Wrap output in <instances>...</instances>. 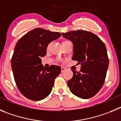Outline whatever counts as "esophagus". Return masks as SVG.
Instances as JSON below:
<instances>
[{
	"label": "esophagus",
	"instance_id": "1",
	"mask_svg": "<svg viewBox=\"0 0 121 121\" xmlns=\"http://www.w3.org/2000/svg\"><path fill=\"white\" fill-rule=\"evenodd\" d=\"M65 70H66V68H65V67H61V72H63Z\"/></svg>",
	"mask_w": 121,
	"mask_h": 121
}]
</instances>
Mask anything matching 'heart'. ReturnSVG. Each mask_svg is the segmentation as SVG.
<instances>
[{
    "label": "heart",
    "instance_id": "b5f03b06",
    "mask_svg": "<svg viewBox=\"0 0 121 121\" xmlns=\"http://www.w3.org/2000/svg\"><path fill=\"white\" fill-rule=\"evenodd\" d=\"M69 42V41H67V40H65V41H63V42H62V44H64V43H66V42ZM49 47H50V44H49L48 46V49L49 48Z\"/></svg>",
    "mask_w": 121,
    "mask_h": 121
}]
</instances>
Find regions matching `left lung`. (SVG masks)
I'll return each mask as SVG.
<instances>
[{
	"mask_svg": "<svg viewBox=\"0 0 121 121\" xmlns=\"http://www.w3.org/2000/svg\"><path fill=\"white\" fill-rule=\"evenodd\" d=\"M73 46L72 59L81 64L79 72L72 70L73 75L67 85L70 92L80 98L93 97L105 81L109 60L105 44L95 34L83 30L61 33Z\"/></svg>",
	"mask_w": 121,
	"mask_h": 121,
	"instance_id": "obj_1",
	"label": "left lung"
}]
</instances>
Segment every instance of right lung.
<instances>
[{
	"label": "right lung",
	"mask_w": 121,
	"mask_h": 121,
	"mask_svg": "<svg viewBox=\"0 0 121 121\" xmlns=\"http://www.w3.org/2000/svg\"><path fill=\"white\" fill-rule=\"evenodd\" d=\"M60 37V32L35 28L17 42L12 56V70L18 90L28 99L40 101L51 93L61 69L55 65L44 67L41 57L46 54L48 44Z\"/></svg>",
	"instance_id": "obj_1"
}]
</instances>
